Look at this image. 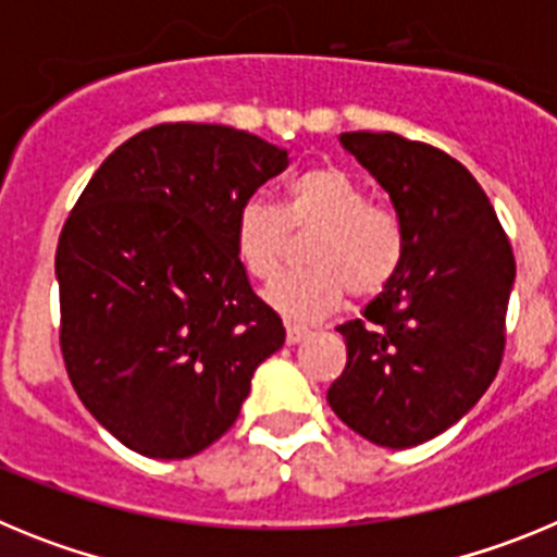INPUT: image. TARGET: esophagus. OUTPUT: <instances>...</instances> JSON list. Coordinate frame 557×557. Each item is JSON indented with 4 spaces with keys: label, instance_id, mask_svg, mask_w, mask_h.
<instances>
[{
    "label": "esophagus",
    "instance_id": "34e87169",
    "mask_svg": "<svg viewBox=\"0 0 557 557\" xmlns=\"http://www.w3.org/2000/svg\"><path fill=\"white\" fill-rule=\"evenodd\" d=\"M309 337V329L307 326H298V323H287V343L295 346V343H301V339Z\"/></svg>",
    "mask_w": 557,
    "mask_h": 557
}]
</instances>
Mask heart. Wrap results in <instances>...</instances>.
Instances as JSON below:
<instances>
[{
  "mask_svg": "<svg viewBox=\"0 0 557 557\" xmlns=\"http://www.w3.org/2000/svg\"><path fill=\"white\" fill-rule=\"evenodd\" d=\"M309 270L289 275L268 293L275 309L314 321L346 298H371L391 284L405 256L396 211L368 200L343 166H312L287 184L284 203L248 198L234 218V248L253 278L273 282L287 264L293 234H309Z\"/></svg>",
  "mask_w": 557,
  "mask_h": 557,
  "instance_id": "obj_1",
  "label": "heart"
}]
</instances>
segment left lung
Masks as SVG:
<instances>
[{
    "label": "left lung",
    "instance_id": "1",
    "mask_svg": "<svg viewBox=\"0 0 557 557\" xmlns=\"http://www.w3.org/2000/svg\"><path fill=\"white\" fill-rule=\"evenodd\" d=\"M339 145L391 195L405 231L401 268L337 326L346 371L326 398L371 444L410 449L457 424L505 351L513 250L488 195L460 161L398 133H339Z\"/></svg>",
    "mask_w": 557,
    "mask_h": 557
}]
</instances>
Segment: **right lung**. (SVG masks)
I'll list each match as a JSON object with an SVG mask.
<instances>
[{"instance_id":"right-lung-1","label":"right lung","mask_w":557,"mask_h":557,"mask_svg":"<svg viewBox=\"0 0 557 557\" xmlns=\"http://www.w3.org/2000/svg\"><path fill=\"white\" fill-rule=\"evenodd\" d=\"M287 164L248 131L166 122L116 147L77 198L55 253L61 351L86 410L127 449L203 451L284 346L234 218Z\"/></svg>"}]
</instances>
